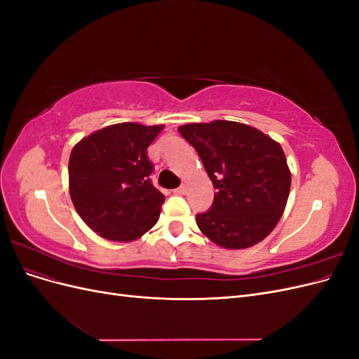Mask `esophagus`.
Listing matches in <instances>:
<instances>
[{
    "instance_id": "esophagus-1",
    "label": "esophagus",
    "mask_w": 359,
    "mask_h": 359,
    "mask_svg": "<svg viewBox=\"0 0 359 359\" xmlns=\"http://www.w3.org/2000/svg\"><path fill=\"white\" fill-rule=\"evenodd\" d=\"M173 191H175L177 194H184V193H186V186H184V184H181V186L178 189L173 190Z\"/></svg>"
}]
</instances>
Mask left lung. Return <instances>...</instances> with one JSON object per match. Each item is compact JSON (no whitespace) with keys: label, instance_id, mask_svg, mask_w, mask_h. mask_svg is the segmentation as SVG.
Wrapping results in <instances>:
<instances>
[{"label":"left lung","instance_id":"obj_1","mask_svg":"<svg viewBox=\"0 0 359 359\" xmlns=\"http://www.w3.org/2000/svg\"><path fill=\"white\" fill-rule=\"evenodd\" d=\"M178 132L198 151L217 190L196 215L205 236L224 248H247L274 229L286 208L290 170L280 144L235 121L193 123Z\"/></svg>","mask_w":359,"mask_h":359}]
</instances>
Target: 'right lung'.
Listing matches in <instances>:
<instances>
[{"instance_id": "right-lung-1", "label": "right lung", "mask_w": 359, "mask_h": 359, "mask_svg": "<svg viewBox=\"0 0 359 359\" xmlns=\"http://www.w3.org/2000/svg\"><path fill=\"white\" fill-rule=\"evenodd\" d=\"M163 126L119 123L83 137L69 160L70 198L102 238L128 243L153 227L165 196L153 186L147 156Z\"/></svg>"}]
</instances>
